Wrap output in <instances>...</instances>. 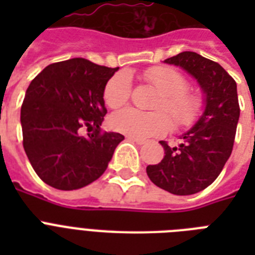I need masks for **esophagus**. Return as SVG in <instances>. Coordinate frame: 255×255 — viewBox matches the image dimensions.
<instances>
[{"label":"esophagus","instance_id":"34e87169","mask_svg":"<svg viewBox=\"0 0 255 255\" xmlns=\"http://www.w3.org/2000/svg\"><path fill=\"white\" fill-rule=\"evenodd\" d=\"M126 137H127L128 140H131V141H135L136 144H140V145H141V144H144V140L139 139V137H133V136H129V135H127Z\"/></svg>","mask_w":255,"mask_h":255}]
</instances>
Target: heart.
Instances as JSON below:
<instances>
[{"instance_id":"1","label":"heart","mask_w":255,"mask_h":255,"mask_svg":"<svg viewBox=\"0 0 255 255\" xmlns=\"http://www.w3.org/2000/svg\"><path fill=\"white\" fill-rule=\"evenodd\" d=\"M143 78L160 92L153 108L155 112L126 110L111 118L112 127L133 137H153L167 133L173 119L177 128L190 127L197 120L202 98L188 87V79L176 69L155 66L143 73ZM132 83L127 74H116L104 86V102L111 110H120L131 98ZM168 115L170 116H167Z\"/></svg>"}]
</instances>
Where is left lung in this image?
<instances>
[{
    "mask_svg": "<svg viewBox=\"0 0 255 255\" xmlns=\"http://www.w3.org/2000/svg\"><path fill=\"white\" fill-rule=\"evenodd\" d=\"M192 74L206 95V107L193 128L180 136L177 147L164 148V159L148 165L147 174L156 186L177 196L205 189L221 173L233 151L240 119L237 83L222 66L193 51L165 59Z\"/></svg>",
    "mask_w": 255,
    "mask_h": 255,
    "instance_id": "8db88e82",
    "label": "left lung"
}]
</instances>
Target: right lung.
Returning a JSON list of instances; mask_svg holds the SVG:
<instances>
[{"label":"right lung","mask_w":255,"mask_h":255,"mask_svg":"<svg viewBox=\"0 0 255 255\" xmlns=\"http://www.w3.org/2000/svg\"><path fill=\"white\" fill-rule=\"evenodd\" d=\"M118 70L73 58L49 65L29 85L21 107L22 144L47 185L79 189L107 169L124 139L100 128L107 114L104 86ZM82 129L87 135H81Z\"/></svg>","instance_id":"add662e5"}]
</instances>
